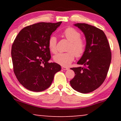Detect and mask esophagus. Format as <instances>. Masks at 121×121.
Wrapping results in <instances>:
<instances>
[{
    "label": "esophagus",
    "instance_id": "obj_1",
    "mask_svg": "<svg viewBox=\"0 0 121 121\" xmlns=\"http://www.w3.org/2000/svg\"><path fill=\"white\" fill-rule=\"evenodd\" d=\"M62 69L64 70H68V69H69V68L66 67H62Z\"/></svg>",
    "mask_w": 121,
    "mask_h": 121
}]
</instances>
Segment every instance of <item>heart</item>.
I'll return each instance as SVG.
<instances>
[{
  "label": "heart",
  "instance_id": "b5f03b06",
  "mask_svg": "<svg viewBox=\"0 0 121 121\" xmlns=\"http://www.w3.org/2000/svg\"><path fill=\"white\" fill-rule=\"evenodd\" d=\"M64 37L69 41V44L65 53H59L54 56V60L59 65L67 67L72 63L75 57H81L84 54L86 49V41L81 37V34L73 27H69L62 32ZM57 38L51 36L48 39V47L53 53L57 52Z\"/></svg>",
  "mask_w": 121,
  "mask_h": 121
}]
</instances>
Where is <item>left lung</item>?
<instances>
[{
	"mask_svg": "<svg viewBox=\"0 0 121 121\" xmlns=\"http://www.w3.org/2000/svg\"><path fill=\"white\" fill-rule=\"evenodd\" d=\"M74 25L85 35L86 46L77 63L83 67L71 68L75 76L70 84L75 90L86 94L99 88L105 81L111 61V52L106 36L101 30L84 23Z\"/></svg>",
	"mask_w": 121,
	"mask_h": 121,
	"instance_id": "left-lung-1",
	"label": "left lung"
}]
</instances>
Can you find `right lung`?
Segmentation results:
<instances>
[{"mask_svg":"<svg viewBox=\"0 0 121 121\" xmlns=\"http://www.w3.org/2000/svg\"><path fill=\"white\" fill-rule=\"evenodd\" d=\"M62 22H39L24 27L13 42L11 57L15 75L28 90L42 91L50 86L54 74L61 70L56 63H49L48 39Z\"/></svg>","mask_w":121,"mask_h":121,"instance_id":"obj_1","label":"right lung"}]
</instances>
